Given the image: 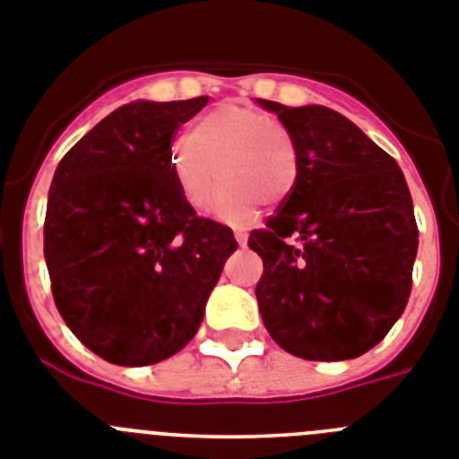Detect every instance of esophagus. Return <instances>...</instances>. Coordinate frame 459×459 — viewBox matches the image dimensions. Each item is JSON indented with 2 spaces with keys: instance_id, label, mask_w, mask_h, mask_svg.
<instances>
[{
  "instance_id": "esophagus-1",
  "label": "esophagus",
  "mask_w": 459,
  "mask_h": 459,
  "mask_svg": "<svg viewBox=\"0 0 459 459\" xmlns=\"http://www.w3.org/2000/svg\"><path fill=\"white\" fill-rule=\"evenodd\" d=\"M234 237H237V244L241 246V248L248 244V234H246V230H237V232H234Z\"/></svg>"
}]
</instances>
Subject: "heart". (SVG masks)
I'll list each match as a JSON object with an SVG mask.
<instances>
[{"label":"heart","mask_w":459,"mask_h":459,"mask_svg":"<svg viewBox=\"0 0 459 459\" xmlns=\"http://www.w3.org/2000/svg\"><path fill=\"white\" fill-rule=\"evenodd\" d=\"M301 155L295 132L278 117L241 104H222L204 116L190 136L171 148V174L183 199L199 213L213 206L221 176L218 215L241 225L257 204L288 202L299 183Z\"/></svg>","instance_id":"b5f03b06"}]
</instances>
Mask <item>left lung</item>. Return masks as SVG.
<instances>
[{
	"label": "left lung",
	"instance_id": "obj_1",
	"mask_svg": "<svg viewBox=\"0 0 459 459\" xmlns=\"http://www.w3.org/2000/svg\"><path fill=\"white\" fill-rule=\"evenodd\" d=\"M260 104L299 141V183L248 237L255 295L278 346L313 362L359 358L404 313L418 225L394 158L327 107Z\"/></svg>",
	"mask_w": 459,
	"mask_h": 459
}]
</instances>
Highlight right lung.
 <instances>
[{
  "instance_id": "add662e5",
  "label": "right lung",
  "mask_w": 459,
  "mask_h": 459,
  "mask_svg": "<svg viewBox=\"0 0 459 459\" xmlns=\"http://www.w3.org/2000/svg\"><path fill=\"white\" fill-rule=\"evenodd\" d=\"M209 97L132 101L66 152L53 176L43 255L55 307L101 359L143 367L197 334L232 230L202 218L171 174V143Z\"/></svg>"
}]
</instances>
